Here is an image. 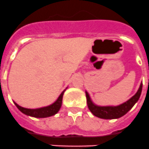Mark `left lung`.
I'll return each mask as SVG.
<instances>
[{"label": "left lung", "instance_id": "left-lung-1", "mask_svg": "<svg viewBox=\"0 0 149 149\" xmlns=\"http://www.w3.org/2000/svg\"><path fill=\"white\" fill-rule=\"evenodd\" d=\"M142 89H143V84H140L137 93L130 98L128 101L125 102L122 104L116 107H100L94 104L92 102L89 94L86 92V101L89 110L91 113L95 116L104 119H113L120 118L122 116L125 115L129 110L132 108L134 105L136 103V101L139 100L140 95H141Z\"/></svg>", "mask_w": 149, "mask_h": 149}]
</instances>
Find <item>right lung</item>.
Listing matches in <instances>:
<instances>
[{
	"label": "right lung",
	"mask_w": 149,
	"mask_h": 149,
	"mask_svg": "<svg viewBox=\"0 0 149 149\" xmlns=\"http://www.w3.org/2000/svg\"><path fill=\"white\" fill-rule=\"evenodd\" d=\"M65 91V90H64ZM64 91L60 94L59 96L58 99L55 101L54 103L52 104L51 105L45 107H42V108L39 109H27L24 108L22 107L19 106L15 102H14L15 106L18 107V109L22 112L23 113L26 114L27 116H30L33 117H36V118H45V117L51 116H54L59 111V110L61 107L62 105V101H63V96L64 94Z\"/></svg>",
	"instance_id": "1"
}]
</instances>
